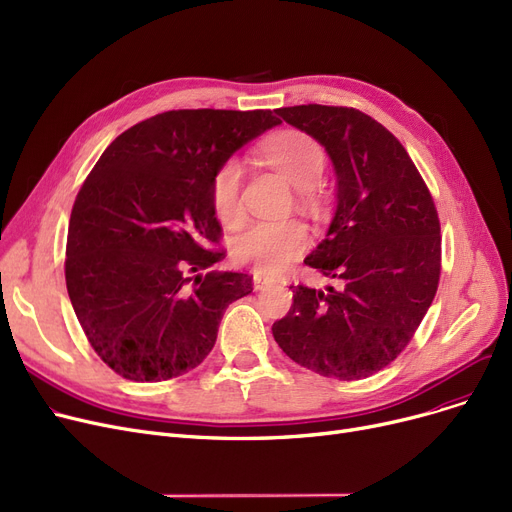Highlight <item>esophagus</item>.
<instances>
[{"mask_svg": "<svg viewBox=\"0 0 512 512\" xmlns=\"http://www.w3.org/2000/svg\"><path fill=\"white\" fill-rule=\"evenodd\" d=\"M253 284H255L257 291H265V288L274 286V280L268 278V276H263L261 272H255V274H253Z\"/></svg>", "mask_w": 512, "mask_h": 512, "instance_id": "obj_1", "label": "esophagus"}]
</instances>
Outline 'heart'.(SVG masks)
I'll use <instances>...</instances> for the list:
<instances>
[{"label":"heart","instance_id":"1","mask_svg":"<svg viewBox=\"0 0 512 512\" xmlns=\"http://www.w3.org/2000/svg\"><path fill=\"white\" fill-rule=\"evenodd\" d=\"M265 163L280 171L297 190L314 188L324 173V148L301 131H286L261 146ZM240 165L228 161L213 180V209L224 224H236L240 207ZM307 247V230L297 219H257L232 242L234 259L257 270L278 274Z\"/></svg>","mask_w":512,"mask_h":512}]
</instances>
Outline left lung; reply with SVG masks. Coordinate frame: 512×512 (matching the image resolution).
<instances>
[{"instance_id":"obj_1","label":"left lung","mask_w":512,"mask_h":512,"mask_svg":"<svg viewBox=\"0 0 512 512\" xmlns=\"http://www.w3.org/2000/svg\"><path fill=\"white\" fill-rule=\"evenodd\" d=\"M276 113L322 144L335 169V215L305 265L337 286H291L293 305L274 322V339L307 370L366 379L404 351L437 293L433 198L406 148L362 110L303 104Z\"/></svg>"}]
</instances>
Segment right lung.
<instances>
[{"label":"right lung","mask_w":512,"mask_h":512,"mask_svg":"<svg viewBox=\"0 0 512 512\" xmlns=\"http://www.w3.org/2000/svg\"><path fill=\"white\" fill-rule=\"evenodd\" d=\"M280 125L270 110H169L129 127L83 182L66 238V291L87 341L123 379L159 383L201 364L228 305L253 291L207 272L221 226L213 180Z\"/></svg>","instance_id":"add662e5"}]
</instances>
